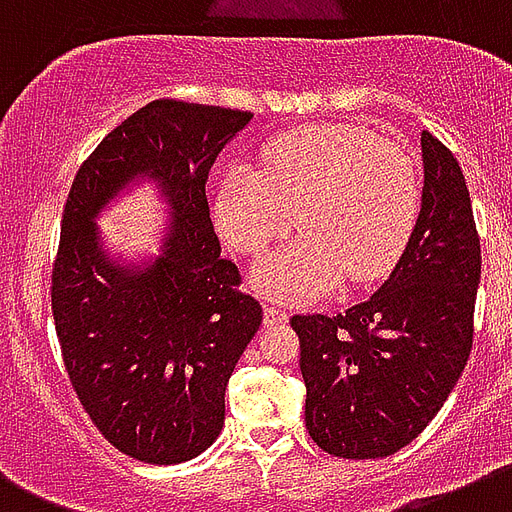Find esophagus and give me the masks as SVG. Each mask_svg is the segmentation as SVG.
Segmentation results:
<instances>
[{
	"mask_svg": "<svg viewBox=\"0 0 512 512\" xmlns=\"http://www.w3.org/2000/svg\"><path fill=\"white\" fill-rule=\"evenodd\" d=\"M288 320V312L275 307V304H264V323L267 326H275V323H285Z\"/></svg>",
	"mask_w": 512,
	"mask_h": 512,
	"instance_id": "1",
	"label": "esophagus"
}]
</instances>
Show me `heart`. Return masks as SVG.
<instances>
[{"mask_svg":"<svg viewBox=\"0 0 512 512\" xmlns=\"http://www.w3.org/2000/svg\"><path fill=\"white\" fill-rule=\"evenodd\" d=\"M264 170L237 162L216 192L221 235L256 256L296 227L304 232L251 272L269 299H318L342 277L368 283L400 259L419 216L414 160L390 138L350 122L307 125L269 141Z\"/></svg>","mask_w":512,"mask_h":512,"instance_id":"heart-1","label":"heart"}]
</instances>
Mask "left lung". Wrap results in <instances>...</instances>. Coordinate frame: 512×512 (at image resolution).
Instances as JSON below:
<instances>
[{"label":"left lung","instance_id":"1","mask_svg":"<svg viewBox=\"0 0 512 512\" xmlns=\"http://www.w3.org/2000/svg\"><path fill=\"white\" fill-rule=\"evenodd\" d=\"M422 208L406 251L371 299L328 318L293 315L304 422L344 459L390 457L441 411L473 347L481 240L457 157L422 130Z\"/></svg>","mask_w":512,"mask_h":512}]
</instances>
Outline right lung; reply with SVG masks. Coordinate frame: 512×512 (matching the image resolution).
<instances>
[{"label":"right lung","mask_w":512,"mask_h":512,"mask_svg":"<svg viewBox=\"0 0 512 512\" xmlns=\"http://www.w3.org/2000/svg\"><path fill=\"white\" fill-rule=\"evenodd\" d=\"M251 120L152 101L95 146L63 208L53 318L71 387L106 441L149 465L186 462L219 438L229 376L261 326L205 197L213 162ZM144 180L169 205L163 251L120 260L94 221Z\"/></svg>","instance_id":"obj_1"}]
</instances>
